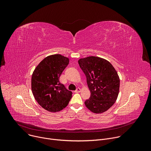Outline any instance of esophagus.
Returning a JSON list of instances; mask_svg holds the SVG:
<instances>
[{"mask_svg":"<svg viewBox=\"0 0 151 151\" xmlns=\"http://www.w3.org/2000/svg\"><path fill=\"white\" fill-rule=\"evenodd\" d=\"M81 90L80 88H77L76 90L75 91V93H79V92H81Z\"/></svg>","mask_w":151,"mask_h":151,"instance_id":"34e87169","label":"esophagus"}]
</instances>
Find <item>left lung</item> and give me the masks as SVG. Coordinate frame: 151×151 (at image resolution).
Listing matches in <instances>:
<instances>
[{"mask_svg":"<svg viewBox=\"0 0 151 151\" xmlns=\"http://www.w3.org/2000/svg\"><path fill=\"white\" fill-rule=\"evenodd\" d=\"M79 66L87 78L91 92L85 104L95 114L108 110L116 101L119 90V78L117 72L107 60L90 56L78 60Z\"/></svg>","mask_w":151,"mask_h":151,"instance_id":"8db88e82","label":"left lung"}]
</instances>
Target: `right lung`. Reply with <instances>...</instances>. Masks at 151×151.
I'll use <instances>...</instances> for the list:
<instances>
[{"label":"right lung","instance_id":"1","mask_svg":"<svg viewBox=\"0 0 151 151\" xmlns=\"http://www.w3.org/2000/svg\"><path fill=\"white\" fill-rule=\"evenodd\" d=\"M69 63L60 54L47 57L35 68L32 77V90L35 100L44 109L56 112L68 106L72 92L59 81Z\"/></svg>","mask_w":151,"mask_h":151}]
</instances>
